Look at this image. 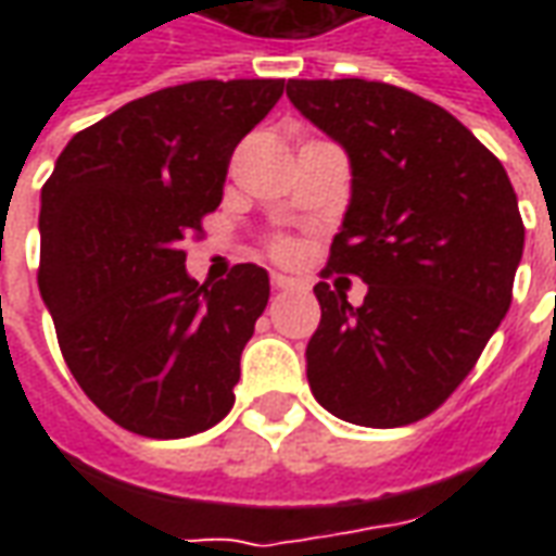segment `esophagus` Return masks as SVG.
Instances as JSON below:
<instances>
[{
    "mask_svg": "<svg viewBox=\"0 0 556 556\" xmlns=\"http://www.w3.org/2000/svg\"><path fill=\"white\" fill-rule=\"evenodd\" d=\"M270 286H274V291H289L294 289V279L282 277V274H274V277H270Z\"/></svg>",
    "mask_w": 556,
    "mask_h": 556,
    "instance_id": "1",
    "label": "esophagus"
}]
</instances>
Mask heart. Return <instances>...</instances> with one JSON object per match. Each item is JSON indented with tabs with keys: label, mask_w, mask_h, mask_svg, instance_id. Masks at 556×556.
Returning <instances> with one entry per match:
<instances>
[{
	"label": "heart",
	"mask_w": 556,
	"mask_h": 556,
	"mask_svg": "<svg viewBox=\"0 0 556 556\" xmlns=\"http://www.w3.org/2000/svg\"><path fill=\"white\" fill-rule=\"evenodd\" d=\"M267 253L274 255L277 262H291V258L298 255V247H294V241H289V238H274V241L267 243Z\"/></svg>",
	"instance_id": "b5f03b06"
}]
</instances>
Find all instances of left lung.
Listing matches in <instances>:
<instances>
[{"label":"left lung","instance_id":"8db88e82","mask_svg":"<svg viewBox=\"0 0 556 556\" xmlns=\"http://www.w3.org/2000/svg\"><path fill=\"white\" fill-rule=\"evenodd\" d=\"M286 94L349 151L354 175L313 289V396L354 426L417 422L453 396L513 303L525 223L509 175L455 115L408 89L289 79ZM333 273L370 286L361 307L326 282Z\"/></svg>","mask_w":556,"mask_h":556}]
</instances>
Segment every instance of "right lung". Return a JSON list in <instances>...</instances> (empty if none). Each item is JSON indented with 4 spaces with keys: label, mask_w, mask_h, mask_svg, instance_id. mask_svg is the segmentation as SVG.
Masks as SVG:
<instances>
[{
    "label": "right lung",
    "mask_w": 556,
    "mask_h": 556,
    "mask_svg": "<svg viewBox=\"0 0 556 556\" xmlns=\"http://www.w3.org/2000/svg\"><path fill=\"white\" fill-rule=\"evenodd\" d=\"M286 79H195L79 130L41 190L38 289L83 393L142 438H190L235 405L265 313L262 267L195 282L187 238L217 211L231 151Z\"/></svg>",
    "instance_id": "right-lung-1"
}]
</instances>
